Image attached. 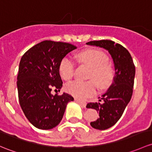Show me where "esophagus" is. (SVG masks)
<instances>
[{
    "label": "esophagus",
    "mask_w": 152,
    "mask_h": 152,
    "mask_svg": "<svg viewBox=\"0 0 152 152\" xmlns=\"http://www.w3.org/2000/svg\"><path fill=\"white\" fill-rule=\"evenodd\" d=\"M75 100V101L76 102H77V103H79V104H80L81 106L82 107H84V108H85L86 107V105H87V103H84V102H82V101H81V100H79V99H77V98H75L74 99Z\"/></svg>",
    "instance_id": "esophagus-1"
}]
</instances>
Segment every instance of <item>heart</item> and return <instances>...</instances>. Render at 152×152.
<instances>
[{"mask_svg": "<svg viewBox=\"0 0 152 152\" xmlns=\"http://www.w3.org/2000/svg\"><path fill=\"white\" fill-rule=\"evenodd\" d=\"M77 57L79 62L91 68L88 78L92 79L87 81H72L66 84L65 90L76 98L84 100L95 93L97 88L96 81L100 88H104L111 83L113 71L108 63V56L102 51L87 49L80 52ZM74 67V62L69 57L66 56L62 59L59 65V71L64 80L68 81L73 77Z\"/></svg>", "mask_w": 152, "mask_h": 152, "instance_id": "obj_1", "label": "heart"}]
</instances>
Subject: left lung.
<instances>
[{"label":"left lung","instance_id":"1","mask_svg":"<svg viewBox=\"0 0 152 152\" xmlns=\"http://www.w3.org/2000/svg\"><path fill=\"white\" fill-rule=\"evenodd\" d=\"M86 44L107 50L114 62V81L99 100L102 103H89L87 105V108L96 110L100 116L95 121L90 122V125L97 130H104L114 126L118 122L130 101L135 68L130 52L114 41L100 40L90 41Z\"/></svg>","mask_w":152,"mask_h":152}]
</instances>
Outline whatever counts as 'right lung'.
I'll use <instances>...</instances> for the list:
<instances>
[{
	"label": "right lung",
	"instance_id": "right-lung-1",
	"mask_svg": "<svg viewBox=\"0 0 152 152\" xmlns=\"http://www.w3.org/2000/svg\"><path fill=\"white\" fill-rule=\"evenodd\" d=\"M75 49L68 43L44 41L22 57L17 81L19 101L26 118L36 128L50 130L58 125L67 104L73 100L69 94L53 95L51 91H60L63 87L59 65Z\"/></svg>",
	"mask_w": 152,
	"mask_h": 152
}]
</instances>
